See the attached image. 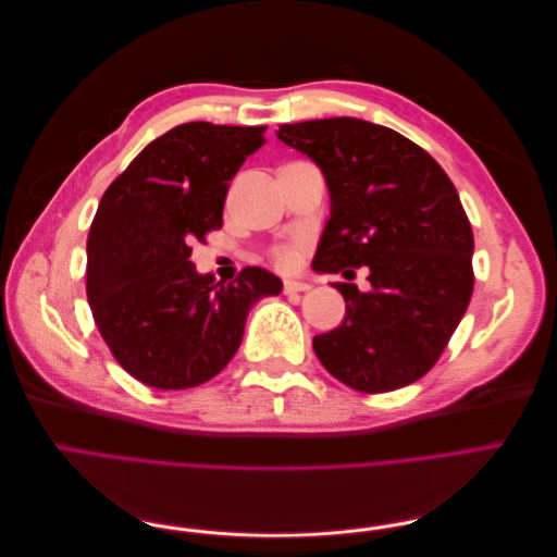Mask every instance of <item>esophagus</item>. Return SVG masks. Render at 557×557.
<instances>
[{
    "label": "esophagus",
    "mask_w": 557,
    "mask_h": 557,
    "mask_svg": "<svg viewBox=\"0 0 557 557\" xmlns=\"http://www.w3.org/2000/svg\"><path fill=\"white\" fill-rule=\"evenodd\" d=\"M311 285L309 283H305V281H295V278H288L283 283V293L285 295H295V293H305V290H309Z\"/></svg>",
    "instance_id": "34e87169"
}]
</instances>
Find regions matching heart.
Masks as SVG:
<instances>
[{"label": "heart", "instance_id": "obj_1", "mask_svg": "<svg viewBox=\"0 0 557 557\" xmlns=\"http://www.w3.org/2000/svg\"><path fill=\"white\" fill-rule=\"evenodd\" d=\"M295 260H297V250H295V248H281V250L276 252V262H278L281 267H293Z\"/></svg>", "mask_w": 557, "mask_h": 557}]
</instances>
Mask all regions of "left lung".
Segmentation results:
<instances>
[{
  "label": "left lung",
  "mask_w": 557,
  "mask_h": 557,
  "mask_svg": "<svg viewBox=\"0 0 557 557\" xmlns=\"http://www.w3.org/2000/svg\"><path fill=\"white\" fill-rule=\"evenodd\" d=\"M276 137L315 162L330 221L311 267L356 276L336 285L339 327L313 336L327 372L360 393H387L425 376L460 325L474 290V234L458 190L423 148L362 117L281 125Z\"/></svg>",
  "instance_id": "1"
}]
</instances>
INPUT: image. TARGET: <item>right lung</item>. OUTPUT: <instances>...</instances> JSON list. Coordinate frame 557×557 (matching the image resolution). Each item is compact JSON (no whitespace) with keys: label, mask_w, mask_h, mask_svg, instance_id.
Wrapping results in <instances>:
<instances>
[{"label":"right lung","mask_w":557,"mask_h":557,"mask_svg":"<svg viewBox=\"0 0 557 557\" xmlns=\"http://www.w3.org/2000/svg\"><path fill=\"white\" fill-rule=\"evenodd\" d=\"M264 127L185 123L150 141L99 201L86 290L113 358L137 381L185 391L213 379L242 346L248 311L283 283L246 267L215 283L190 244L223 225L230 181Z\"/></svg>","instance_id":"add662e5"}]
</instances>
